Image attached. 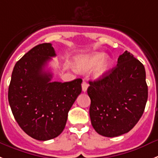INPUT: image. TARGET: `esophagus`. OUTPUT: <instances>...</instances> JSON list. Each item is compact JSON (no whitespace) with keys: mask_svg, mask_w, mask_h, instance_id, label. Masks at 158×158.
Here are the masks:
<instances>
[{"mask_svg":"<svg viewBox=\"0 0 158 158\" xmlns=\"http://www.w3.org/2000/svg\"><path fill=\"white\" fill-rule=\"evenodd\" d=\"M87 87H88V84L86 81H83V83H82V90H83V92H86L87 90Z\"/></svg>","mask_w":158,"mask_h":158,"instance_id":"1","label":"esophagus"}]
</instances>
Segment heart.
Here are the masks:
<instances>
[{"label": "heart", "instance_id": "b5f03b06", "mask_svg": "<svg viewBox=\"0 0 158 158\" xmlns=\"http://www.w3.org/2000/svg\"><path fill=\"white\" fill-rule=\"evenodd\" d=\"M111 66V60L109 56H105L102 52H94L90 54L78 56L75 60V68L78 71L84 72L93 68L92 75L95 79H99L107 73Z\"/></svg>", "mask_w": 158, "mask_h": 158}]
</instances>
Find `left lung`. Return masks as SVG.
Segmentation results:
<instances>
[{
  "instance_id": "8db88e82",
  "label": "left lung",
  "mask_w": 158,
  "mask_h": 158,
  "mask_svg": "<svg viewBox=\"0 0 158 158\" xmlns=\"http://www.w3.org/2000/svg\"><path fill=\"white\" fill-rule=\"evenodd\" d=\"M91 124L100 135L114 138L129 132L142 117L148 98L143 64L126 51L115 68L89 81Z\"/></svg>"
}]
</instances>
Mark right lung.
Segmentation results:
<instances>
[{"mask_svg": "<svg viewBox=\"0 0 158 158\" xmlns=\"http://www.w3.org/2000/svg\"><path fill=\"white\" fill-rule=\"evenodd\" d=\"M52 44L34 47L13 68L8 98L20 128L34 139L47 141L58 137L68 120V111L82 91V79L51 82L52 74L45 71L56 56Z\"/></svg>", "mask_w": 158, "mask_h": 158, "instance_id": "add662e5", "label": "right lung"}]
</instances>
